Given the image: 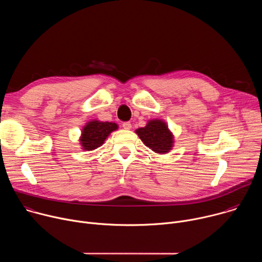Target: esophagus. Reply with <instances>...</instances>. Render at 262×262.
Returning a JSON list of instances; mask_svg holds the SVG:
<instances>
[{
	"label": "esophagus",
	"instance_id": "esophagus-1",
	"mask_svg": "<svg viewBox=\"0 0 262 262\" xmlns=\"http://www.w3.org/2000/svg\"><path fill=\"white\" fill-rule=\"evenodd\" d=\"M122 127L124 128V129H130L132 128V123L130 122H123L122 123Z\"/></svg>",
	"mask_w": 262,
	"mask_h": 262
}]
</instances>
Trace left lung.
<instances>
[{"label":"left lung","mask_w":262,"mask_h":262,"mask_svg":"<svg viewBox=\"0 0 262 262\" xmlns=\"http://www.w3.org/2000/svg\"><path fill=\"white\" fill-rule=\"evenodd\" d=\"M143 143L157 154H167L172 149L173 136L162 120H150L145 127L136 130Z\"/></svg>","instance_id":"8db88e82"}]
</instances>
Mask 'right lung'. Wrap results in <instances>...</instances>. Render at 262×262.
Instances as JSON below:
<instances>
[{
  "label": "right lung",
  "mask_w": 262,
  "mask_h": 262,
  "mask_svg": "<svg viewBox=\"0 0 262 262\" xmlns=\"http://www.w3.org/2000/svg\"><path fill=\"white\" fill-rule=\"evenodd\" d=\"M118 128V125L114 122H102L93 120L84 126L82 130L81 144L84 150H94L97 147L103 144L106 137Z\"/></svg>",
  "instance_id": "right-lung-1"
}]
</instances>
